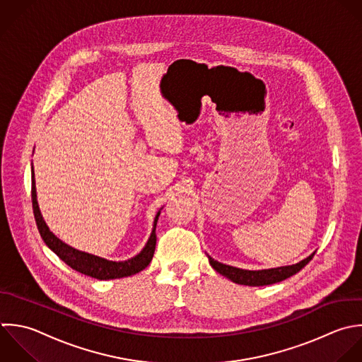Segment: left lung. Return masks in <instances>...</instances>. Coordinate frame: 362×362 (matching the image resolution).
Wrapping results in <instances>:
<instances>
[{"label": "left lung", "mask_w": 362, "mask_h": 362, "mask_svg": "<svg viewBox=\"0 0 362 362\" xmlns=\"http://www.w3.org/2000/svg\"><path fill=\"white\" fill-rule=\"evenodd\" d=\"M316 252L309 255L308 258L302 259L300 262L295 265H288V267H279V268H271V269H259V271H248V269H240L235 267H230L226 264H221L218 261H214L210 255L209 262L214 271H217L220 275L226 276L234 284L238 285H245V286H265V285H274L278 282H282L292 275L298 274L302 268H305L312 258L315 257Z\"/></svg>", "instance_id": "left-lung-1"}]
</instances>
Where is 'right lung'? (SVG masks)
<instances>
[{"mask_svg": "<svg viewBox=\"0 0 362 362\" xmlns=\"http://www.w3.org/2000/svg\"><path fill=\"white\" fill-rule=\"evenodd\" d=\"M30 173H32V207H33V216H35V221H36L39 234H40L42 240L45 241V244L71 269H74L83 275L100 279V281H108V279H118V278L135 275V274L141 272L142 269H145L151 264L153 252H155V245H156V234H155L156 223H158L162 209L156 213L151 237L138 255H135L134 258H129L127 261H118V262L108 261L105 258H101V257H97V255H93V254H88L84 251H78V250L67 245L66 243L59 240L49 230L47 224L45 223V220L42 217V213H40L39 204H37V199H36L33 166H32Z\"/></svg>", "mask_w": 362, "mask_h": 362, "instance_id": "1", "label": "right lung"}]
</instances>
